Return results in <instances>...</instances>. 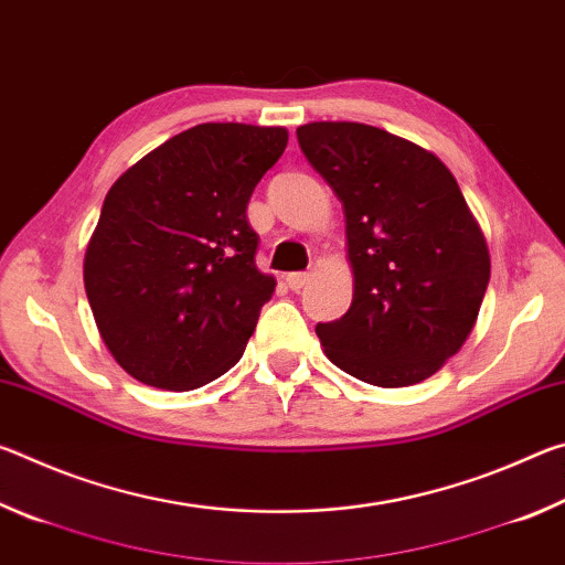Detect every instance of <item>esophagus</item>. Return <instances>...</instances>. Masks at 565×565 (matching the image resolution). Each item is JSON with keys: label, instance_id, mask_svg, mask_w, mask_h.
Masks as SVG:
<instances>
[{"label": "esophagus", "instance_id": "1", "mask_svg": "<svg viewBox=\"0 0 565 565\" xmlns=\"http://www.w3.org/2000/svg\"><path fill=\"white\" fill-rule=\"evenodd\" d=\"M311 276H313L311 271H294V274L286 276V284H289L291 291H301L303 286L311 281Z\"/></svg>", "mask_w": 565, "mask_h": 565}]
</instances>
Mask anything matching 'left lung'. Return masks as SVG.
<instances>
[{
	"mask_svg": "<svg viewBox=\"0 0 565 565\" xmlns=\"http://www.w3.org/2000/svg\"><path fill=\"white\" fill-rule=\"evenodd\" d=\"M347 218L353 301L319 323L353 379L398 388L434 376L471 333L491 259L451 171L431 151L356 121L296 129Z\"/></svg>",
	"mask_w": 565,
	"mask_h": 565,
	"instance_id": "8db88e82",
	"label": "left lung"
}]
</instances>
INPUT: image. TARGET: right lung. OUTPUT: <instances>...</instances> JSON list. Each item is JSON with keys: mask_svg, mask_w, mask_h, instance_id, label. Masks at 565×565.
Listing matches in <instances>:
<instances>
[{"mask_svg": "<svg viewBox=\"0 0 565 565\" xmlns=\"http://www.w3.org/2000/svg\"><path fill=\"white\" fill-rule=\"evenodd\" d=\"M289 134L199 124L114 181L84 256L104 343L141 384L191 391L242 359L274 276L256 269L254 186Z\"/></svg>", "mask_w": 565, "mask_h": 565, "instance_id": "obj_1", "label": "right lung"}]
</instances>
